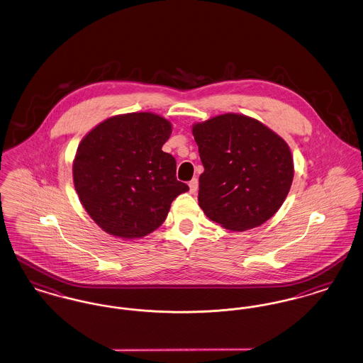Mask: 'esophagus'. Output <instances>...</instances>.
<instances>
[{
	"label": "esophagus",
	"instance_id": "esophagus-1",
	"mask_svg": "<svg viewBox=\"0 0 363 363\" xmlns=\"http://www.w3.org/2000/svg\"><path fill=\"white\" fill-rule=\"evenodd\" d=\"M197 188H199V181H197V178H193V179L189 182L190 193H191V194H193V193H196V191H197Z\"/></svg>",
	"mask_w": 363,
	"mask_h": 363
}]
</instances>
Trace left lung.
Returning a JSON list of instances; mask_svg holds the SVG:
<instances>
[{
    "instance_id": "obj_1",
    "label": "left lung",
    "mask_w": 363,
    "mask_h": 363,
    "mask_svg": "<svg viewBox=\"0 0 363 363\" xmlns=\"http://www.w3.org/2000/svg\"><path fill=\"white\" fill-rule=\"evenodd\" d=\"M191 133L204 166L199 206L208 218L231 231L271 219L293 184L287 143L264 123L234 113L197 122Z\"/></svg>"
}]
</instances>
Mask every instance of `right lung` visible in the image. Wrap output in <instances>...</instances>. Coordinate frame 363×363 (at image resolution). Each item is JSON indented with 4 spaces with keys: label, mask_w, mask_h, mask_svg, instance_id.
<instances>
[{
    "label": "right lung",
    "mask_w": 363,
    "mask_h": 363,
    "mask_svg": "<svg viewBox=\"0 0 363 363\" xmlns=\"http://www.w3.org/2000/svg\"><path fill=\"white\" fill-rule=\"evenodd\" d=\"M172 123L154 113H129L96 125L79 144L73 182L94 222L110 235L141 238L162 225L174 199L189 190L162 147Z\"/></svg>",
    "instance_id": "1"
}]
</instances>
